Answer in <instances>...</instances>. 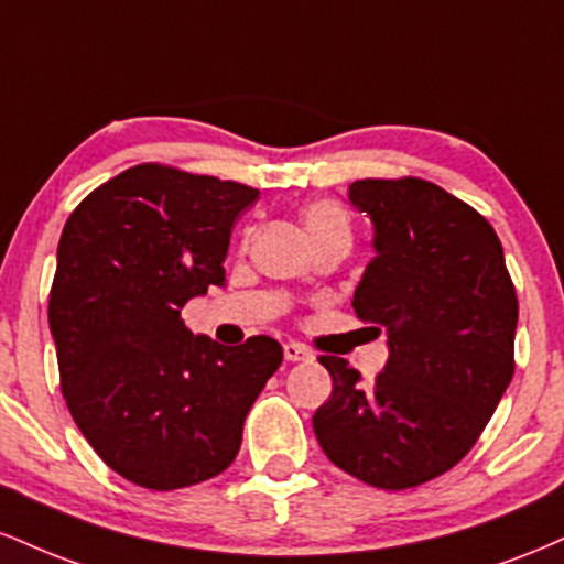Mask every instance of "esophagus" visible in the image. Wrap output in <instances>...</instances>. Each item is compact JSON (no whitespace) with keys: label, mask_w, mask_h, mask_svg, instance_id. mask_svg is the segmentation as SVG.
<instances>
[{"label":"esophagus","mask_w":564,"mask_h":564,"mask_svg":"<svg viewBox=\"0 0 564 564\" xmlns=\"http://www.w3.org/2000/svg\"><path fill=\"white\" fill-rule=\"evenodd\" d=\"M283 358L291 360V364H296V360H310L313 358V352H310L304 345H300V341H286V345H283Z\"/></svg>","instance_id":"1"}]
</instances>
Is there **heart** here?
I'll return each instance as SVG.
<instances>
[{"label": "heart", "instance_id": "b5f03b06", "mask_svg": "<svg viewBox=\"0 0 564 564\" xmlns=\"http://www.w3.org/2000/svg\"><path fill=\"white\" fill-rule=\"evenodd\" d=\"M302 219H304V228H307L313 241H318V238H326V236H334V232H347L349 236L347 212L332 198H318V200H313V204L304 206Z\"/></svg>", "mask_w": 564, "mask_h": 564}]
</instances>
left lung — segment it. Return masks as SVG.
<instances>
[{
    "mask_svg": "<svg viewBox=\"0 0 564 564\" xmlns=\"http://www.w3.org/2000/svg\"><path fill=\"white\" fill-rule=\"evenodd\" d=\"M349 200L377 230L352 307L390 336V360L366 384L321 355L334 390L313 430L355 480L416 488L467 456L507 392L517 291L494 225L430 180H355Z\"/></svg>",
    "mask_w": 564,
    "mask_h": 564,
    "instance_id": "8db88e82",
    "label": "left lung"
}]
</instances>
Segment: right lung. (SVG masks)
Listing matches in <instances>:
<instances>
[{"instance_id": "obj_1", "label": "right lung", "mask_w": 564, "mask_h": 564, "mask_svg": "<svg viewBox=\"0 0 564 564\" xmlns=\"http://www.w3.org/2000/svg\"><path fill=\"white\" fill-rule=\"evenodd\" d=\"M260 191L170 164L129 166L70 212L50 289L61 390L97 456L140 488L212 480L278 371L270 336L223 347L180 310L225 286L236 217Z\"/></svg>"}]
</instances>
